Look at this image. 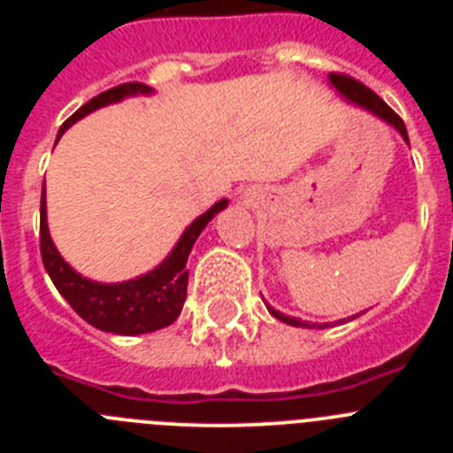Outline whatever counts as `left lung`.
I'll return each instance as SVG.
<instances>
[{
  "instance_id": "left-lung-1",
  "label": "left lung",
  "mask_w": 453,
  "mask_h": 453,
  "mask_svg": "<svg viewBox=\"0 0 453 453\" xmlns=\"http://www.w3.org/2000/svg\"><path fill=\"white\" fill-rule=\"evenodd\" d=\"M329 81L334 83V88L340 92V95H342V97H347L351 104L365 108V111L374 113L376 118H381L383 122H388L390 127H395V129L402 134V138L408 142L406 124H403V119L399 118V115L395 113V111H392V108L388 106V104L383 102L379 95H376V92H372L370 88L363 86L361 81H356V79L347 77V74H335V72H331L329 74ZM267 311H270L276 319H281V322H286V324H292V326H302V329H326V324H311V322H302V319H297V318H288V315L279 313V311H274L272 306H267Z\"/></svg>"
}]
</instances>
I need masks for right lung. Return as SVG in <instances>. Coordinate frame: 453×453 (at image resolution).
I'll list each match as a JSON object with an SVG mask.
<instances>
[{"instance_id":"add662e5","label":"right lung","mask_w":453,"mask_h":453,"mask_svg":"<svg viewBox=\"0 0 453 453\" xmlns=\"http://www.w3.org/2000/svg\"><path fill=\"white\" fill-rule=\"evenodd\" d=\"M151 88L145 83L131 81L119 83L111 90L102 92L90 102L83 104L77 113L70 115L65 124L58 131V138L70 129L72 124L81 119L83 115L97 111V108L115 104L131 95H150ZM45 190L40 197V256L47 274L54 281L56 290L61 292L65 302L70 303L88 324L97 329L118 335H140L151 334L163 326H170L181 313L183 302L188 292V256H190L195 240L199 238L206 224L226 208V199L211 206L203 215H199L195 222L183 231L177 247L170 251L165 261L156 270L147 272L142 276H135L131 281L122 283H97L90 279H83L79 272L72 270L58 250L51 242L50 226H47V206Z\"/></svg>"}]
</instances>
